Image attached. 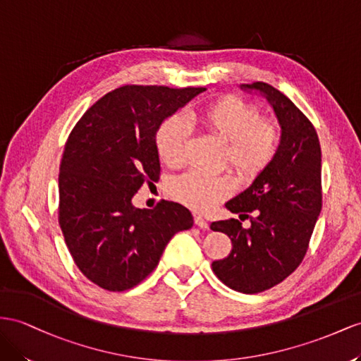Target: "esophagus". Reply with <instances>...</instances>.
I'll use <instances>...</instances> for the list:
<instances>
[{"mask_svg":"<svg viewBox=\"0 0 361 361\" xmlns=\"http://www.w3.org/2000/svg\"><path fill=\"white\" fill-rule=\"evenodd\" d=\"M195 224L198 226V227H201V228H207L209 227V224H207V221L202 218V216H200V215H195Z\"/></svg>","mask_w":361,"mask_h":361,"instance_id":"34e87169","label":"esophagus"}]
</instances>
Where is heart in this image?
Segmentation results:
<instances>
[{
	"label": "heart",
	"mask_w": 361,
	"mask_h": 361,
	"mask_svg": "<svg viewBox=\"0 0 361 361\" xmlns=\"http://www.w3.org/2000/svg\"><path fill=\"white\" fill-rule=\"evenodd\" d=\"M189 118L224 142L223 164L239 178L250 181L262 173L276 159L282 133L274 122L262 118L261 111L241 97L226 96L190 113ZM189 128L178 116L168 117L157 128L155 149L169 168L186 161ZM233 190V181L226 173L189 171L173 178L169 192L173 200L193 210H207Z\"/></svg>",
	"instance_id": "heart-1"
}]
</instances>
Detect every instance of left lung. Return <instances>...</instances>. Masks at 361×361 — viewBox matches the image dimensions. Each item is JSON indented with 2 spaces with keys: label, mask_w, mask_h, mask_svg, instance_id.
<instances>
[{
  "label": "left lung",
  "mask_w": 361,
  "mask_h": 361,
  "mask_svg": "<svg viewBox=\"0 0 361 361\" xmlns=\"http://www.w3.org/2000/svg\"><path fill=\"white\" fill-rule=\"evenodd\" d=\"M241 88L259 91L270 102L282 140L269 168L226 202L239 219H250L251 227L235 218L212 223V230L232 241V252L212 262V270L228 288L255 294L281 283L307 255L322 210V151L316 128L279 90L265 82Z\"/></svg>",
  "instance_id": "left-lung-1"
}]
</instances>
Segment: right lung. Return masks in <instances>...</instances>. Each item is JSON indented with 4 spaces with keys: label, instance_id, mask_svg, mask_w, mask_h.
Instances as JSON below:
<instances>
[{
    "label": "right lung",
    "instance_id": "add662e5",
    "mask_svg": "<svg viewBox=\"0 0 361 361\" xmlns=\"http://www.w3.org/2000/svg\"><path fill=\"white\" fill-rule=\"evenodd\" d=\"M202 91L120 87L70 133L59 168V226L78 269L100 288L125 291L140 283L171 238L193 226L178 202L137 209L133 197L160 177L157 128Z\"/></svg>",
    "mask_w": 361,
    "mask_h": 361
}]
</instances>
